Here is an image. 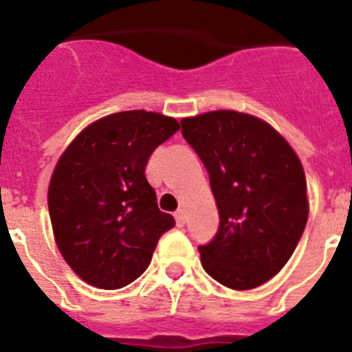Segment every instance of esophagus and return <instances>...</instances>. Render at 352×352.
Returning <instances> with one entry per match:
<instances>
[{
  "label": "esophagus",
  "mask_w": 352,
  "mask_h": 352,
  "mask_svg": "<svg viewBox=\"0 0 352 352\" xmlns=\"http://www.w3.org/2000/svg\"><path fill=\"white\" fill-rule=\"evenodd\" d=\"M175 223H177V226H184V223H186V214H184V210H177Z\"/></svg>",
  "instance_id": "1"
}]
</instances>
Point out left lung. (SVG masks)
<instances>
[{
	"label": "left lung",
	"instance_id": "obj_1",
	"mask_svg": "<svg viewBox=\"0 0 352 352\" xmlns=\"http://www.w3.org/2000/svg\"><path fill=\"white\" fill-rule=\"evenodd\" d=\"M208 170L219 210L206 272L234 290L267 283L294 254L309 219L305 171L287 138L248 113L219 109L181 120Z\"/></svg>",
	"mask_w": 352,
	"mask_h": 352
}]
</instances>
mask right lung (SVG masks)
<instances>
[{
  "label": "right lung",
  "instance_id": "1",
  "mask_svg": "<svg viewBox=\"0 0 352 352\" xmlns=\"http://www.w3.org/2000/svg\"><path fill=\"white\" fill-rule=\"evenodd\" d=\"M179 127L160 113H113L84 127L60 155L47 192L52 234L85 283L115 290L135 281L160 235L175 226L144 171Z\"/></svg>",
  "mask_w": 352,
  "mask_h": 352
}]
</instances>
